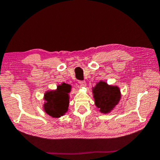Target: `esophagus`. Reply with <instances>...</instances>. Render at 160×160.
Masks as SVG:
<instances>
[{
	"label": "esophagus",
	"mask_w": 160,
	"mask_h": 160,
	"mask_svg": "<svg viewBox=\"0 0 160 160\" xmlns=\"http://www.w3.org/2000/svg\"><path fill=\"white\" fill-rule=\"evenodd\" d=\"M78 83L80 84L81 87L86 86V82L85 80H78Z\"/></svg>",
	"instance_id": "1"
}]
</instances>
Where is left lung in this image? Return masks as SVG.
<instances>
[{
    "mask_svg": "<svg viewBox=\"0 0 160 160\" xmlns=\"http://www.w3.org/2000/svg\"><path fill=\"white\" fill-rule=\"evenodd\" d=\"M94 102L99 112L109 113L113 110L121 99L120 90L116 86L108 85L107 82L100 81L92 90Z\"/></svg>",
    "mask_w": 160,
    "mask_h": 160,
    "instance_id": "obj_1",
    "label": "left lung"
}]
</instances>
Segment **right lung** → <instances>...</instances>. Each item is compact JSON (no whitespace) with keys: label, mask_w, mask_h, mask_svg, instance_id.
<instances>
[{"label":"right lung","mask_w":160,"mask_h":160,"mask_svg":"<svg viewBox=\"0 0 160 160\" xmlns=\"http://www.w3.org/2000/svg\"><path fill=\"white\" fill-rule=\"evenodd\" d=\"M70 92V86L66 83L58 85L56 90L47 92L44 94L45 112L53 118L64 115L68 108Z\"/></svg>","instance_id":"1"}]
</instances>
